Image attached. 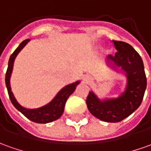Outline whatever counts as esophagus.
Segmentation results:
<instances>
[{
  "label": "esophagus",
  "mask_w": 151,
  "mask_h": 151,
  "mask_svg": "<svg viewBox=\"0 0 151 151\" xmlns=\"http://www.w3.org/2000/svg\"><path fill=\"white\" fill-rule=\"evenodd\" d=\"M83 79L85 80V81H88V80H90V79H91V78H89L88 76H86V77H85V78H84Z\"/></svg>",
  "instance_id": "34e87169"
}]
</instances>
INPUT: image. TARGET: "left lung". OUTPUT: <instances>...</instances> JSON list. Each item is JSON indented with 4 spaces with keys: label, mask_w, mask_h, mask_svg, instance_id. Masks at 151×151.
<instances>
[{
    "label": "left lung",
    "mask_w": 151,
    "mask_h": 151,
    "mask_svg": "<svg viewBox=\"0 0 151 151\" xmlns=\"http://www.w3.org/2000/svg\"><path fill=\"white\" fill-rule=\"evenodd\" d=\"M117 52L110 54L108 60L122 67L127 77L125 93L118 98L99 100L93 92H89L86 103L92 114L106 122H118L127 118L140 106L147 85L144 64L140 54L132 45L122 41L112 40Z\"/></svg>",
    "instance_id": "left-lung-1"
}]
</instances>
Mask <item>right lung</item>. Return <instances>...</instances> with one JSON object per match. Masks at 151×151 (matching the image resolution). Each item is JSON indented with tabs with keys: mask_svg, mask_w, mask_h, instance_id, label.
Returning <instances> with one entry per match:
<instances>
[{
	"mask_svg": "<svg viewBox=\"0 0 151 151\" xmlns=\"http://www.w3.org/2000/svg\"><path fill=\"white\" fill-rule=\"evenodd\" d=\"M29 41V39L24 40L23 42L20 43L18 48L14 51V53L11 54L9 62H8V68H7L6 73V85L8 94L11 99L12 104L14 105L15 108L19 111L24 116L34 122L36 123H49L54 122L55 120L58 119L62 116L63 112L64 111L65 103L67 101L68 97L72 93L74 92L77 85L79 83L78 82H76L74 83L69 84L63 88L56 95V97L53 99V101L50 102L49 104L42 106L40 108L37 109H26L23 106L19 105L15 100L13 93L11 92V85H10V78H11V72L13 68V63L16 55L19 54V52L24 47V45Z\"/></svg>",
	"mask_w": 151,
	"mask_h": 151,
	"instance_id": "right-lung-1",
	"label": "right lung"
}]
</instances>
